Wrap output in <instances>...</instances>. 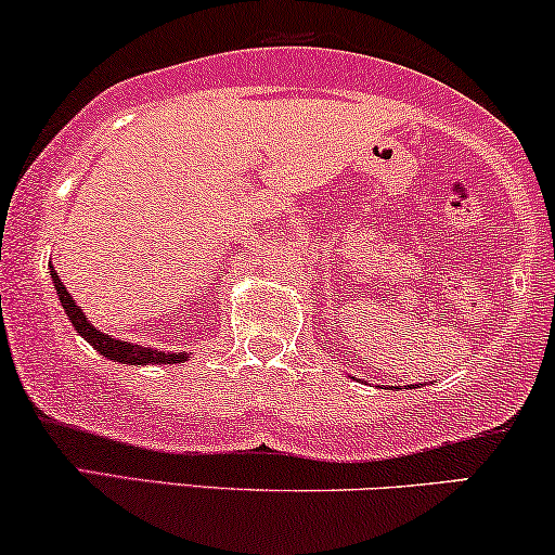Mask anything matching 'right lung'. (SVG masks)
Returning a JSON list of instances; mask_svg holds the SVG:
<instances>
[{"label": "right lung", "mask_w": 555, "mask_h": 555, "mask_svg": "<svg viewBox=\"0 0 555 555\" xmlns=\"http://www.w3.org/2000/svg\"><path fill=\"white\" fill-rule=\"evenodd\" d=\"M50 275L55 280V291L57 298L63 302L67 318L75 325V331L80 333L82 338L88 340L90 346L95 348L98 353L105 356V359L118 361V363H131V366H146V363H181L186 361V353H166V351H154V348H143L139 344H128V340H118L111 338L101 333L98 328H93V323H88V318L82 315L80 306H75V300L67 293V287L60 283V275L55 272V268L50 264Z\"/></svg>", "instance_id": "1"}]
</instances>
